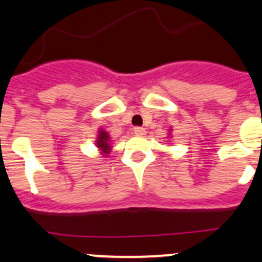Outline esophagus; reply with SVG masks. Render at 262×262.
I'll return each instance as SVG.
<instances>
[{
    "label": "esophagus",
    "mask_w": 262,
    "mask_h": 262,
    "mask_svg": "<svg viewBox=\"0 0 262 262\" xmlns=\"http://www.w3.org/2000/svg\"><path fill=\"white\" fill-rule=\"evenodd\" d=\"M133 132L137 137L146 136V130H144V128H139V126H137V128H134Z\"/></svg>",
    "instance_id": "esophagus-1"
}]
</instances>
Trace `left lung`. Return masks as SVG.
Returning <instances> with one entry per match:
<instances>
[{
  "label": "left lung",
  "mask_w": 262,
  "mask_h": 262,
  "mask_svg": "<svg viewBox=\"0 0 262 262\" xmlns=\"http://www.w3.org/2000/svg\"><path fill=\"white\" fill-rule=\"evenodd\" d=\"M171 132H172V128H170V129H168V138H170V137H171Z\"/></svg>",
  "instance_id": "8db88e82"
}]
</instances>
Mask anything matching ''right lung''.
Instances as JSON below:
<instances>
[{"label":"right lung","instance_id":"1","mask_svg":"<svg viewBox=\"0 0 262 262\" xmlns=\"http://www.w3.org/2000/svg\"><path fill=\"white\" fill-rule=\"evenodd\" d=\"M95 146L99 148L100 153L104 156H109V153L112 152V137L109 136L107 132H105L104 129L100 128L99 132H97L96 141H95Z\"/></svg>","mask_w":262,"mask_h":262}]
</instances>
